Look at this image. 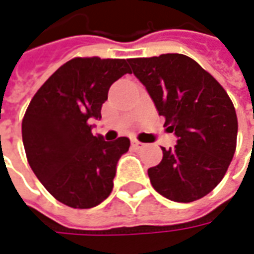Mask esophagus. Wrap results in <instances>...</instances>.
<instances>
[{"label": "esophagus", "mask_w": 254, "mask_h": 254, "mask_svg": "<svg viewBox=\"0 0 254 254\" xmlns=\"http://www.w3.org/2000/svg\"><path fill=\"white\" fill-rule=\"evenodd\" d=\"M132 147H133V148H136V149H140V148H143L144 144L140 143L138 140H132Z\"/></svg>", "instance_id": "esophagus-1"}]
</instances>
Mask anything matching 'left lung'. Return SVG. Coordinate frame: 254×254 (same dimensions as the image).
<instances>
[{
	"label": "left lung",
	"instance_id": "8db88e82",
	"mask_svg": "<svg viewBox=\"0 0 254 254\" xmlns=\"http://www.w3.org/2000/svg\"><path fill=\"white\" fill-rule=\"evenodd\" d=\"M177 144L148 169L159 194L177 202L201 198L222 181L237 145L238 121L227 92L184 54L129 60Z\"/></svg>",
	"mask_w": 254,
	"mask_h": 254
}]
</instances>
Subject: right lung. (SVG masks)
<instances>
[{"label":"right lung","mask_w":254,"mask_h":254,"mask_svg":"<svg viewBox=\"0 0 254 254\" xmlns=\"http://www.w3.org/2000/svg\"><path fill=\"white\" fill-rule=\"evenodd\" d=\"M129 60L73 58L34 95L21 124L27 159L42 185L72 208H92L113 190L117 163L130 141L94 136L111 84L132 73Z\"/></svg>","instance_id":"obj_1"}]
</instances>
